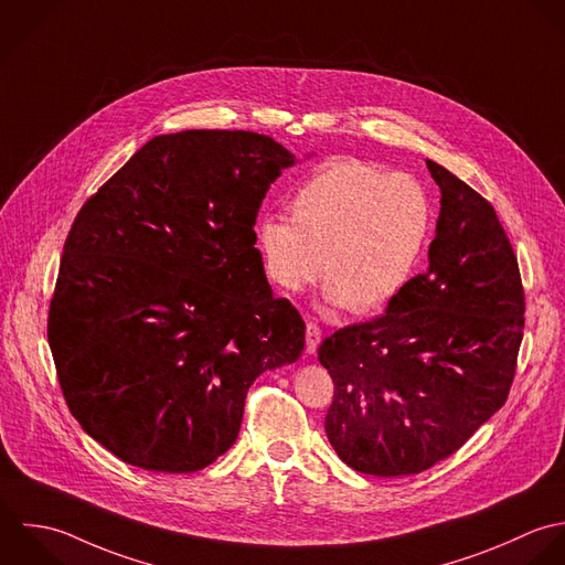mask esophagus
<instances>
[{
    "mask_svg": "<svg viewBox=\"0 0 565 565\" xmlns=\"http://www.w3.org/2000/svg\"><path fill=\"white\" fill-rule=\"evenodd\" d=\"M320 340H322V331H320V327H318L316 322L307 320V353H309V355H313V353L318 351Z\"/></svg>",
    "mask_w": 565,
    "mask_h": 565,
    "instance_id": "1",
    "label": "esophagus"
}]
</instances>
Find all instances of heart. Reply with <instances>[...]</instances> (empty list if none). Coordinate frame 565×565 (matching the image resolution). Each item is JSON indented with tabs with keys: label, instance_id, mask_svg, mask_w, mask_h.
<instances>
[{
	"label": "heart",
	"instance_id": "obj_1",
	"mask_svg": "<svg viewBox=\"0 0 565 565\" xmlns=\"http://www.w3.org/2000/svg\"><path fill=\"white\" fill-rule=\"evenodd\" d=\"M289 210L291 218L265 214L256 223L267 278L298 294L324 269L327 307L353 313L379 311L403 291L431 230L427 196L412 178L355 158L320 164Z\"/></svg>",
	"mask_w": 565,
	"mask_h": 565
}]
</instances>
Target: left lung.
Here are the masks:
<instances>
[{
  "mask_svg": "<svg viewBox=\"0 0 565 565\" xmlns=\"http://www.w3.org/2000/svg\"><path fill=\"white\" fill-rule=\"evenodd\" d=\"M427 169L440 189L427 271L318 351L335 383L329 443L381 478L458 451L504 405L524 338L518 256L493 205L440 164Z\"/></svg>",
  "mask_w": 565,
  "mask_h": 565,
  "instance_id": "obj_1",
  "label": "left lung"
}]
</instances>
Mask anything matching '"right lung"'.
<instances>
[{"label":"right lung","instance_id":"right-lung-1","mask_svg":"<svg viewBox=\"0 0 565 565\" xmlns=\"http://www.w3.org/2000/svg\"><path fill=\"white\" fill-rule=\"evenodd\" d=\"M294 164L252 131L156 136L76 214L47 342L72 416L127 465H212L256 376L300 358L305 322L254 247L265 192Z\"/></svg>","mask_w":565,"mask_h":565}]
</instances>
